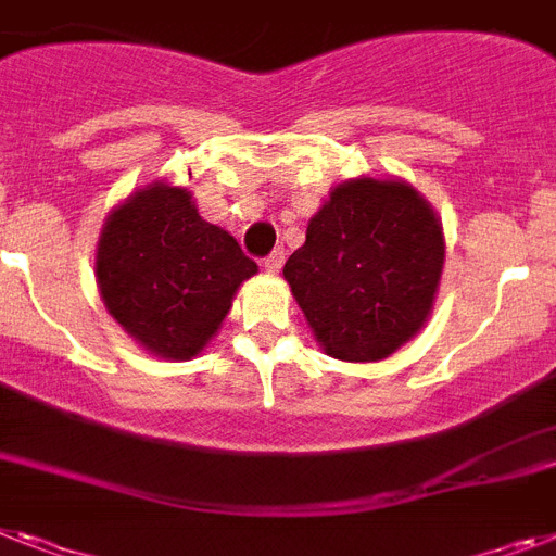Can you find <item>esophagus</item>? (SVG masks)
<instances>
[{
  "label": "esophagus",
  "instance_id": "obj_1",
  "mask_svg": "<svg viewBox=\"0 0 556 556\" xmlns=\"http://www.w3.org/2000/svg\"><path fill=\"white\" fill-rule=\"evenodd\" d=\"M281 267H283V250L269 252L267 258H264V269H267L269 275H278L281 273Z\"/></svg>",
  "mask_w": 556,
  "mask_h": 556
}]
</instances>
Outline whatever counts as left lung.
I'll list each match as a JSON object with an SVG mask.
<instances>
[{
  "label": "left lung",
  "instance_id": "8db88e82",
  "mask_svg": "<svg viewBox=\"0 0 556 556\" xmlns=\"http://www.w3.org/2000/svg\"><path fill=\"white\" fill-rule=\"evenodd\" d=\"M446 261L432 204L397 176L346 178L283 264L298 306L329 357L371 364L409 343L434 309Z\"/></svg>",
  "mask_w": 556,
  "mask_h": 556
}]
</instances>
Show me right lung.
<instances>
[{
  "mask_svg": "<svg viewBox=\"0 0 556 556\" xmlns=\"http://www.w3.org/2000/svg\"><path fill=\"white\" fill-rule=\"evenodd\" d=\"M258 273L187 187L153 181L118 201L96 244V283L118 327L150 355L190 361L213 341L238 287Z\"/></svg>",
  "mask_w": 556,
  "mask_h": 556,
  "instance_id": "1",
  "label": "right lung"
}]
</instances>
